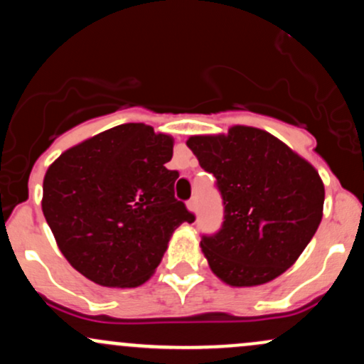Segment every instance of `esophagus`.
Returning a JSON list of instances; mask_svg holds the SVG:
<instances>
[{
	"instance_id": "34e87169",
	"label": "esophagus",
	"mask_w": 364,
	"mask_h": 364,
	"mask_svg": "<svg viewBox=\"0 0 364 364\" xmlns=\"http://www.w3.org/2000/svg\"><path fill=\"white\" fill-rule=\"evenodd\" d=\"M186 205H188V209L191 213H197L198 210V198L197 197H191L188 202H186Z\"/></svg>"
}]
</instances>
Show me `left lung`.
I'll list each match as a JSON object with an SVG mask.
<instances>
[{
  "instance_id": "8db88e82",
  "label": "left lung",
  "mask_w": 364,
  "mask_h": 364,
  "mask_svg": "<svg viewBox=\"0 0 364 364\" xmlns=\"http://www.w3.org/2000/svg\"><path fill=\"white\" fill-rule=\"evenodd\" d=\"M186 145L214 174L223 225L202 235L210 269L233 287L271 282L297 261L316 233L325 186L309 162L273 134L235 126Z\"/></svg>"
}]
</instances>
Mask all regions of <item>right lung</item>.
Wrapping results in <instances>:
<instances>
[{
    "mask_svg": "<svg viewBox=\"0 0 364 364\" xmlns=\"http://www.w3.org/2000/svg\"><path fill=\"white\" fill-rule=\"evenodd\" d=\"M173 138L122 124L67 150L43 181V214L72 267L103 287H138L195 214L174 197Z\"/></svg>",
    "mask_w": 364,
    "mask_h": 364,
    "instance_id": "1",
    "label": "right lung"
}]
</instances>
